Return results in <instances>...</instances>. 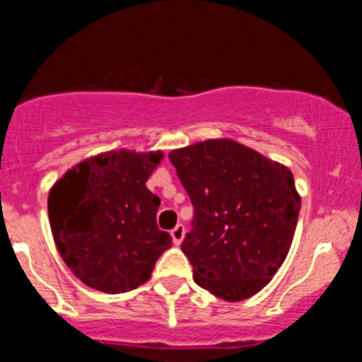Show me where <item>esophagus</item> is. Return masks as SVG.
<instances>
[{
  "label": "esophagus",
  "mask_w": 362,
  "mask_h": 362,
  "mask_svg": "<svg viewBox=\"0 0 362 362\" xmlns=\"http://www.w3.org/2000/svg\"><path fill=\"white\" fill-rule=\"evenodd\" d=\"M185 233H187V228H185V225H181V223H179V225H175V228L170 232L174 245H181V243H183Z\"/></svg>",
  "instance_id": "esophagus-1"
}]
</instances>
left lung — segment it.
<instances>
[{
    "label": "left lung",
    "mask_w": 362,
    "mask_h": 362,
    "mask_svg": "<svg viewBox=\"0 0 362 362\" xmlns=\"http://www.w3.org/2000/svg\"><path fill=\"white\" fill-rule=\"evenodd\" d=\"M194 204L181 250L194 281L228 303L255 296L288 255L300 196L288 166L217 137L168 153Z\"/></svg>",
    "instance_id": "left-lung-1"
}]
</instances>
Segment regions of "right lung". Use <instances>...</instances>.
Instances as JSON below:
<instances>
[{
	"label": "right lung",
	"mask_w": 362,
	"mask_h": 362,
	"mask_svg": "<svg viewBox=\"0 0 362 362\" xmlns=\"http://www.w3.org/2000/svg\"><path fill=\"white\" fill-rule=\"evenodd\" d=\"M163 158L161 150H108L74 165L50 188L54 243L86 286L130 292L170 248V235L156 223L161 201L146 188Z\"/></svg>",
	"instance_id": "add662e5"
}]
</instances>
